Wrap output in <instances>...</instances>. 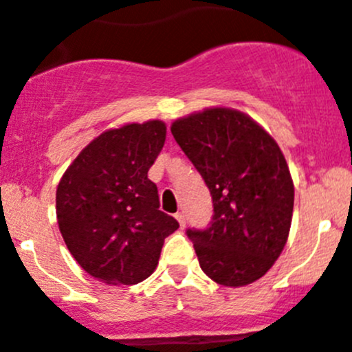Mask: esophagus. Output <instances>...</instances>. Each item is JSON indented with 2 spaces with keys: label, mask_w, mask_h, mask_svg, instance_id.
Returning <instances> with one entry per match:
<instances>
[{
  "label": "esophagus",
  "mask_w": 352,
  "mask_h": 352,
  "mask_svg": "<svg viewBox=\"0 0 352 352\" xmlns=\"http://www.w3.org/2000/svg\"><path fill=\"white\" fill-rule=\"evenodd\" d=\"M175 218L179 220L180 227H186V214H184V211H179V213H175Z\"/></svg>",
  "instance_id": "34e87169"
}]
</instances>
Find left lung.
I'll return each mask as SVG.
<instances>
[{"label":"left lung","instance_id":"obj_1","mask_svg":"<svg viewBox=\"0 0 352 352\" xmlns=\"http://www.w3.org/2000/svg\"><path fill=\"white\" fill-rule=\"evenodd\" d=\"M172 134L206 182L213 217L187 228L204 274L241 287L280 256L294 208V184L280 148L252 118L210 108L173 122Z\"/></svg>","mask_w":352,"mask_h":352}]
</instances>
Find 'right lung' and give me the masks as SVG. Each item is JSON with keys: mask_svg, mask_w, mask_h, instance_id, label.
<instances>
[{"mask_svg": "<svg viewBox=\"0 0 352 352\" xmlns=\"http://www.w3.org/2000/svg\"><path fill=\"white\" fill-rule=\"evenodd\" d=\"M163 122L129 124L85 146L56 189V218L75 261L107 284L132 285L155 272L179 221L160 210L148 172L165 144Z\"/></svg>", "mask_w": 352, "mask_h": 352, "instance_id": "1", "label": "right lung"}]
</instances>
